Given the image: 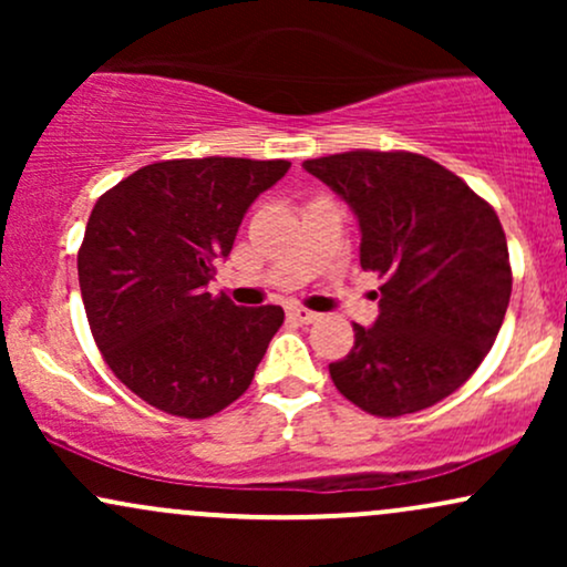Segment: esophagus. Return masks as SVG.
<instances>
[{"label": "esophagus", "instance_id": "1", "mask_svg": "<svg viewBox=\"0 0 567 567\" xmlns=\"http://www.w3.org/2000/svg\"><path fill=\"white\" fill-rule=\"evenodd\" d=\"M288 315L292 317V320L296 322H301V324H311L317 320V311H309V309H303V306H288Z\"/></svg>", "mask_w": 567, "mask_h": 567}]
</instances>
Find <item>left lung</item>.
Returning <instances> with one entry per match:
<instances>
[{"label": "left lung", "mask_w": 567, "mask_h": 567, "mask_svg": "<svg viewBox=\"0 0 567 567\" xmlns=\"http://www.w3.org/2000/svg\"><path fill=\"white\" fill-rule=\"evenodd\" d=\"M360 220V264L383 279L379 320L330 362L336 389L370 415L396 419L445 400L480 368L512 296L501 220L434 159L347 152L306 159Z\"/></svg>", "instance_id": "obj_1"}]
</instances>
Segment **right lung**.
I'll use <instances>...</instances> for the list:
<instances>
[{
  "label": "right lung",
  "instance_id": "add662e5",
  "mask_svg": "<svg viewBox=\"0 0 567 567\" xmlns=\"http://www.w3.org/2000/svg\"><path fill=\"white\" fill-rule=\"evenodd\" d=\"M288 159H167L95 202L76 256L103 360L143 402L207 419L243 396L285 320L282 306H237L207 282L247 207Z\"/></svg>",
  "mask_w": 567,
  "mask_h": 567
}]
</instances>
